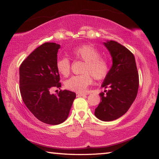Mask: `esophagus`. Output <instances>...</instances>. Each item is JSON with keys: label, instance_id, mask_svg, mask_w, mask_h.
<instances>
[{"label": "esophagus", "instance_id": "esophagus-1", "mask_svg": "<svg viewBox=\"0 0 159 159\" xmlns=\"http://www.w3.org/2000/svg\"><path fill=\"white\" fill-rule=\"evenodd\" d=\"M77 97H84V96L87 95V93H80V92H77Z\"/></svg>", "mask_w": 159, "mask_h": 159}]
</instances>
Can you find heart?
Here are the masks:
<instances>
[{"label": "heart", "instance_id": "obj_1", "mask_svg": "<svg viewBox=\"0 0 159 159\" xmlns=\"http://www.w3.org/2000/svg\"><path fill=\"white\" fill-rule=\"evenodd\" d=\"M70 53L75 58L82 60L85 64L83 67L84 73L72 76L65 82L67 89L77 92H82L92 84V76L95 80L105 78L109 72V63L105 58L100 57L97 48L89 44H84L72 48ZM56 69L62 76L67 77L70 72V61L66 57L60 58L56 61Z\"/></svg>", "mask_w": 159, "mask_h": 159}]
</instances>
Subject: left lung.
Here are the masks:
<instances>
[{"mask_svg": "<svg viewBox=\"0 0 159 159\" xmlns=\"http://www.w3.org/2000/svg\"><path fill=\"white\" fill-rule=\"evenodd\" d=\"M103 44L110 52L113 65L101 85L108 90L100 93L101 101L94 115L101 120L112 121L123 116L133 103L138 92L139 75L130 51L114 41Z\"/></svg>", "mask_w": 159, "mask_h": 159, "instance_id": "obj_1", "label": "left lung"}]
</instances>
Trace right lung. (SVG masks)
I'll list each match as a JSON object with an SVG mask.
<instances>
[{
    "instance_id": "1",
    "label": "right lung",
    "mask_w": 159,
    "mask_h": 159,
    "mask_svg": "<svg viewBox=\"0 0 159 159\" xmlns=\"http://www.w3.org/2000/svg\"><path fill=\"white\" fill-rule=\"evenodd\" d=\"M61 48L56 43H45L34 51L20 67V90L27 108L40 121L58 125L68 117L76 93L53 88L61 87L56 69L57 53Z\"/></svg>"
}]
</instances>
